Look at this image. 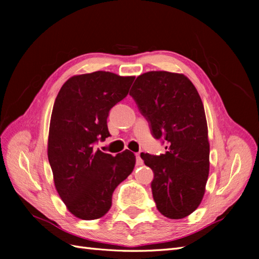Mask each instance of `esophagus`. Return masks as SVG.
<instances>
[{
    "mask_svg": "<svg viewBox=\"0 0 259 259\" xmlns=\"http://www.w3.org/2000/svg\"><path fill=\"white\" fill-rule=\"evenodd\" d=\"M135 155H136V164H137V165H143L144 161L142 159V156H140V152H137Z\"/></svg>",
    "mask_w": 259,
    "mask_h": 259,
    "instance_id": "34e87169",
    "label": "esophagus"
}]
</instances>
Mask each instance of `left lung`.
I'll list each match as a JSON object with an SVG mask.
<instances>
[{"label": "left lung", "instance_id": "1", "mask_svg": "<svg viewBox=\"0 0 259 259\" xmlns=\"http://www.w3.org/2000/svg\"><path fill=\"white\" fill-rule=\"evenodd\" d=\"M130 95L153 137L167 144L164 154H140L153 170L156 208L167 218H185L200 205L209 171L207 123L199 93L184 74L150 71L137 76Z\"/></svg>", "mask_w": 259, "mask_h": 259}]
</instances>
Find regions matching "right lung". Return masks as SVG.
Instances as JSON below:
<instances>
[{"instance_id": "right-lung-1", "label": "right lung", "mask_w": 259, "mask_h": 259, "mask_svg": "<svg viewBox=\"0 0 259 259\" xmlns=\"http://www.w3.org/2000/svg\"><path fill=\"white\" fill-rule=\"evenodd\" d=\"M134 79L106 71L74 75L55 100L48 145L54 183L68 210L84 221L110 209L114 189L134 169L130 150L112 156L93 149L110 136L109 111L127 96Z\"/></svg>"}]
</instances>
